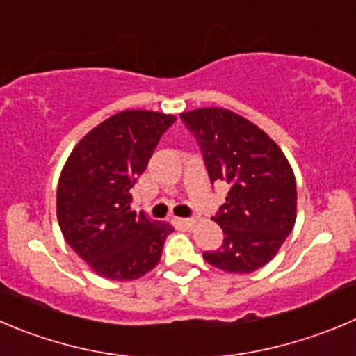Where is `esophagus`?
<instances>
[{
  "mask_svg": "<svg viewBox=\"0 0 356 356\" xmlns=\"http://www.w3.org/2000/svg\"><path fill=\"white\" fill-rule=\"evenodd\" d=\"M172 222H175L176 225L184 227V229H191V227H194L195 220L194 218H175Z\"/></svg>",
  "mask_w": 356,
  "mask_h": 356,
  "instance_id": "esophagus-1",
  "label": "esophagus"
}]
</instances>
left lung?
I'll return each mask as SVG.
<instances>
[{
  "instance_id": "left-lung-1",
  "label": "left lung",
  "mask_w": 356,
  "mask_h": 356,
  "mask_svg": "<svg viewBox=\"0 0 356 356\" xmlns=\"http://www.w3.org/2000/svg\"><path fill=\"white\" fill-rule=\"evenodd\" d=\"M180 117L201 147L211 184L229 188L211 216L223 243L202 257L225 273H253L274 259L296 223L292 165L269 134L234 111L199 108Z\"/></svg>"
}]
</instances>
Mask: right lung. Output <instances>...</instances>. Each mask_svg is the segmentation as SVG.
<instances>
[{
	"mask_svg": "<svg viewBox=\"0 0 356 356\" xmlns=\"http://www.w3.org/2000/svg\"><path fill=\"white\" fill-rule=\"evenodd\" d=\"M175 115L125 110L76 143L57 185V220L73 252L106 280L129 282L159 264L172 227L131 209V188Z\"/></svg>",
	"mask_w": 356,
	"mask_h": 356,
	"instance_id": "obj_1",
	"label": "right lung"
}]
</instances>
